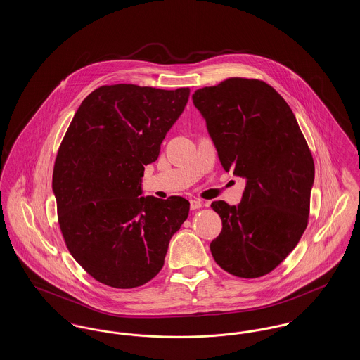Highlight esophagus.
Masks as SVG:
<instances>
[{"mask_svg":"<svg viewBox=\"0 0 360 360\" xmlns=\"http://www.w3.org/2000/svg\"><path fill=\"white\" fill-rule=\"evenodd\" d=\"M190 207H191V210L200 209V207H202V202L197 198H193V200H190Z\"/></svg>","mask_w":360,"mask_h":360,"instance_id":"34e87169","label":"esophagus"}]
</instances>
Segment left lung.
Segmentation results:
<instances>
[{
	"instance_id": "obj_1",
	"label": "left lung",
	"mask_w": 360,
	"mask_h": 360,
	"mask_svg": "<svg viewBox=\"0 0 360 360\" xmlns=\"http://www.w3.org/2000/svg\"><path fill=\"white\" fill-rule=\"evenodd\" d=\"M221 166L245 179L239 205L213 201L223 221L210 243L229 274L259 278L279 266L308 226L314 162L290 106L274 87L228 78L194 91Z\"/></svg>"
}]
</instances>
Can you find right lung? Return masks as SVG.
Here are the masks:
<instances>
[{"mask_svg":"<svg viewBox=\"0 0 360 360\" xmlns=\"http://www.w3.org/2000/svg\"><path fill=\"white\" fill-rule=\"evenodd\" d=\"M190 89L100 86L70 122L55 159L52 190L70 254L96 281L132 289L158 274L188 200L141 194L144 166L188 103Z\"/></svg>","mask_w":360,"mask_h":360,"instance_id":"obj_1","label":"right lung"}]
</instances>
